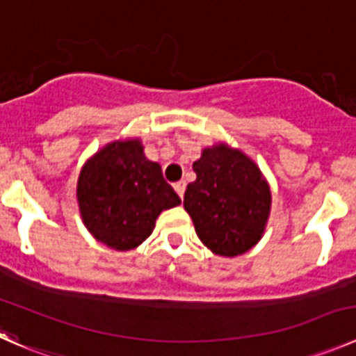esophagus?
<instances>
[{
  "mask_svg": "<svg viewBox=\"0 0 356 356\" xmlns=\"http://www.w3.org/2000/svg\"><path fill=\"white\" fill-rule=\"evenodd\" d=\"M174 189H175V193H177V195H179V198H182V196H184V191H186V182L184 181L175 182Z\"/></svg>",
  "mask_w": 356,
  "mask_h": 356,
  "instance_id": "1",
  "label": "esophagus"
}]
</instances>
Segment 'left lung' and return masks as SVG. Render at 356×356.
Listing matches in <instances>:
<instances>
[{
	"instance_id": "1",
	"label": "left lung",
	"mask_w": 356,
	"mask_h": 356,
	"mask_svg": "<svg viewBox=\"0 0 356 356\" xmlns=\"http://www.w3.org/2000/svg\"><path fill=\"white\" fill-rule=\"evenodd\" d=\"M184 209L202 243L236 257L259 243L271 212V189L259 165L238 147L216 143L193 163Z\"/></svg>"
}]
</instances>
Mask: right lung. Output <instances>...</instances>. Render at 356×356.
<instances>
[{
	"label": "right lung",
	"instance_id": "obj_1",
	"mask_svg": "<svg viewBox=\"0 0 356 356\" xmlns=\"http://www.w3.org/2000/svg\"><path fill=\"white\" fill-rule=\"evenodd\" d=\"M79 216L88 233L109 248H137L163 210L181 205L139 137L116 139L83 163L76 184Z\"/></svg>",
	"mask_w": 356,
	"mask_h": 356
}]
</instances>
